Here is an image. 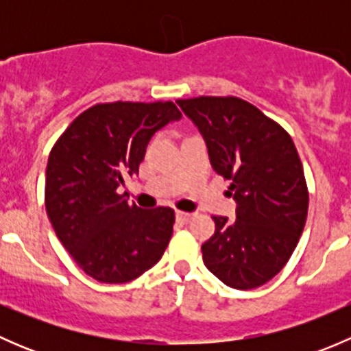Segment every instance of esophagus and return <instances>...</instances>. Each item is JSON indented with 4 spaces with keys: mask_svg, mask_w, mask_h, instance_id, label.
<instances>
[{
    "mask_svg": "<svg viewBox=\"0 0 351 351\" xmlns=\"http://www.w3.org/2000/svg\"><path fill=\"white\" fill-rule=\"evenodd\" d=\"M193 217H195V214H192V212H176V219H178L180 222H183V224H189Z\"/></svg>",
    "mask_w": 351,
    "mask_h": 351,
    "instance_id": "1",
    "label": "esophagus"
}]
</instances>
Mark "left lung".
I'll return each mask as SVG.
<instances>
[{
	"label": "left lung",
	"instance_id": "obj_1",
	"mask_svg": "<svg viewBox=\"0 0 351 351\" xmlns=\"http://www.w3.org/2000/svg\"><path fill=\"white\" fill-rule=\"evenodd\" d=\"M176 104L200 130L215 173L231 180L236 219L214 215L202 244L204 263L228 287L256 289L292 256L304 231L309 192L292 137L254 105L236 97Z\"/></svg>",
	"mask_w": 351,
	"mask_h": 351
}]
</instances>
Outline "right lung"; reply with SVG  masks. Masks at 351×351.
I'll return each mask as SVG.
<instances>
[{
    "mask_svg": "<svg viewBox=\"0 0 351 351\" xmlns=\"http://www.w3.org/2000/svg\"><path fill=\"white\" fill-rule=\"evenodd\" d=\"M182 119L173 101H113L84 110L52 147L45 208L77 267L104 284H125L161 260L175 210H144L120 195L137 175L154 132Z\"/></svg>",
    "mask_w": 351,
    "mask_h": 351,
    "instance_id": "1",
    "label": "right lung"
}]
</instances>
